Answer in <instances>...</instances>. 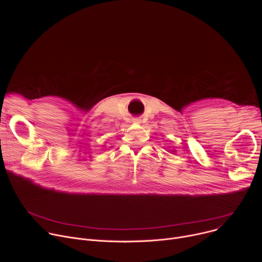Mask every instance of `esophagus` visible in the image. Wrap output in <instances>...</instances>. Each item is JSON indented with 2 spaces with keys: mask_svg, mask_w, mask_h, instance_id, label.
Wrapping results in <instances>:
<instances>
[{
  "mask_svg": "<svg viewBox=\"0 0 262 262\" xmlns=\"http://www.w3.org/2000/svg\"><path fill=\"white\" fill-rule=\"evenodd\" d=\"M134 122H135V123H140L141 120H139V119H134Z\"/></svg>",
  "mask_w": 262,
  "mask_h": 262,
  "instance_id": "1",
  "label": "esophagus"
}]
</instances>
